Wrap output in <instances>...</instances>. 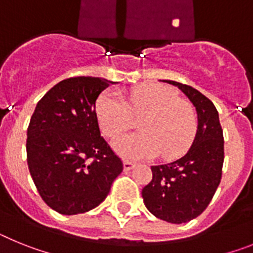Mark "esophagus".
Here are the masks:
<instances>
[{
	"mask_svg": "<svg viewBox=\"0 0 253 253\" xmlns=\"http://www.w3.org/2000/svg\"><path fill=\"white\" fill-rule=\"evenodd\" d=\"M124 167H125V170H129V169H132L133 167H135V163L129 162V160H125Z\"/></svg>",
	"mask_w": 253,
	"mask_h": 253,
	"instance_id": "obj_1",
	"label": "esophagus"
}]
</instances>
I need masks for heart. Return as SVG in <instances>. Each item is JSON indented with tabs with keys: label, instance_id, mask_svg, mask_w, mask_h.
Instances as JSON below:
<instances>
[{
	"label": "heart",
	"instance_id": "1",
	"mask_svg": "<svg viewBox=\"0 0 253 253\" xmlns=\"http://www.w3.org/2000/svg\"><path fill=\"white\" fill-rule=\"evenodd\" d=\"M132 116H142L139 122L141 132L114 142V149L126 159H149L160 153L164 158L178 157L190 148L196 135V111L170 87L141 85L129 91L126 102L112 90L99 96L96 118L109 139L127 131L132 125Z\"/></svg>",
	"mask_w": 253,
	"mask_h": 253
}]
</instances>
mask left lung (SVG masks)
<instances>
[{
    "label": "left lung",
    "mask_w": 253,
    "mask_h": 253,
    "mask_svg": "<svg viewBox=\"0 0 253 253\" xmlns=\"http://www.w3.org/2000/svg\"><path fill=\"white\" fill-rule=\"evenodd\" d=\"M187 95L197 111V132L190 150L172 163L151 166L153 178L142 188L149 211L168 223H187L209 206L221 179L223 128L209 98L192 86L166 80Z\"/></svg>",
    "instance_id": "1"
}]
</instances>
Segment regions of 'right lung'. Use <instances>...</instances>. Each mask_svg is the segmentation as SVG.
I'll return each instance as SVG.
<instances>
[{"label":"right lung","instance_id":"right-lung-1","mask_svg":"<svg viewBox=\"0 0 253 253\" xmlns=\"http://www.w3.org/2000/svg\"><path fill=\"white\" fill-rule=\"evenodd\" d=\"M111 81L66 79L48 90L30 118L26 162L42 200L63 215L104 201L124 163L100 136L95 104Z\"/></svg>","mask_w":253,"mask_h":253}]
</instances>
